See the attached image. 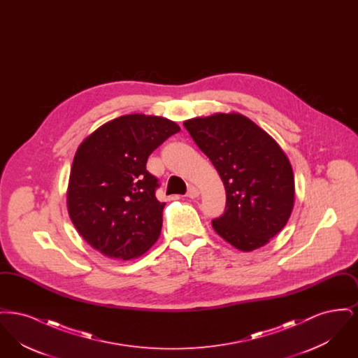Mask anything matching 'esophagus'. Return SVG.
Wrapping results in <instances>:
<instances>
[{
    "instance_id": "obj_1",
    "label": "esophagus",
    "mask_w": 358,
    "mask_h": 358,
    "mask_svg": "<svg viewBox=\"0 0 358 358\" xmlns=\"http://www.w3.org/2000/svg\"><path fill=\"white\" fill-rule=\"evenodd\" d=\"M187 197L189 199H197L199 196H200V190H199V187H189V189H187Z\"/></svg>"
}]
</instances>
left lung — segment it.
<instances>
[{"mask_svg": "<svg viewBox=\"0 0 358 358\" xmlns=\"http://www.w3.org/2000/svg\"><path fill=\"white\" fill-rule=\"evenodd\" d=\"M219 173L225 212L212 220L219 236L244 252L266 245L283 229L294 208V174L273 136L238 113L184 122Z\"/></svg>", "mask_w": 358, "mask_h": 358, "instance_id": "8db88e82", "label": "left lung"}]
</instances>
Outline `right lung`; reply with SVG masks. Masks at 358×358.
<instances>
[{
    "instance_id": "obj_1",
    "label": "right lung",
    "mask_w": 358,
    "mask_h": 358,
    "mask_svg": "<svg viewBox=\"0 0 358 358\" xmlns=\"http://www.w3.org/2000/svg\"><path fill=\"white\" fill-rule=\"evenodd\" d=\"M180 130L162 117L130 114L104 123L80 143L69 174L67 208L94 250L130 260L159 238L165 203L155 197L158 180L146 162Z\"/></svg>"
}]
</instances>
